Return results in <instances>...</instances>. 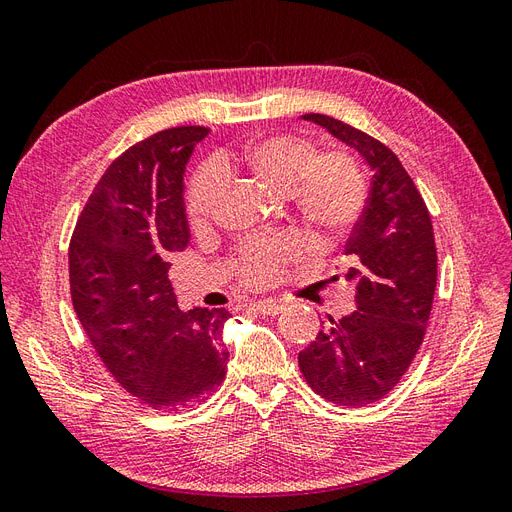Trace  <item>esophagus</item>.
Instances as JSON below:
<instances>
[{"instance_id":"1","label":"esophagus","mask_w":512,"mask_h":512,"mask_svg":"<svg viewBox=\"0 0 512 512\" xmlns=\"http://www.w3.org/2000/svg\"><path fill=\"white\" fill-rule=\"evenodd\" d=\"M252 309H256V312L262 316H277V314H282L284 305L275 303V301H258V303H252Z\"/></svg>"}]
</instances>
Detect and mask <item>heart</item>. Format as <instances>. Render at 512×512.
Listing matches in <instances>:
<instances>
[{
	"label": "heart",
	"instance_id": "1",
	"mask_svg": "<svg viewBox=\"0 0 512 512\" xmlns=\"http://www.w3.org/2000/svg\"><path fill=\"white\" fill-rule=\"evenodd\" d=\"M220 168L226 177L252 181L271 194L286 196L294 218L324 241L348 235L365 207V181L352 153L316 151L305 136H265L222 156ZM220 194L218 170L198 166L185 190V218L192 230H203L211 222ZM297 254L299 245L286 237L252 241L228 256L226 271L245 288H267Z\"/></svg>",
	"mask_w": 512,
	"mask_h": 512
}]
</instances>
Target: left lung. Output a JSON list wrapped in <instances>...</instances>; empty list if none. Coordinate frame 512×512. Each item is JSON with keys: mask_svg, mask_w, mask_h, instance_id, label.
<instances>
[{"mask_svg": "<svg viewBox=\"0 0 512 512\" xmlns=\"http://www.w3.org/2000/svg\"><path fill=\"white\" fill-rule=\"evenodd\" d=\"M303 119L342 138L374 170L365 211L346 243L356 309L342 320L329 318V327L299 352L314 393L335 406L361 408L395 389L423 344L438 280L436 239L421 192L389 147L329 115Z\"/></svg>", "mask_w": 512, "mask_h": 512, "instance_id": "left-lung-1", "label": "left lung"}]
</instances>
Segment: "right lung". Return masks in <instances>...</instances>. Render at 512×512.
I'll return each mask as SVG.
<instances>
[{
    "label": "right lung",
    "instance_id": "add662e5",
    "mask_svg": "<svg viewBox=\"0 0 512 512\" xmlns=\"http://www.w3.org/2000/svg\"><path fill=\"white\" fill-rule=\"evenodd\" d=\"M209 128L179 126L121 153L98 181L70 250L76 318L121 389L151 410L179 412L224 382L226 309L181 314L168 280L170 254L190 239L183 170Z\"/></svg>",
    "mask_w": 512,
    "mask_h": 512
}]
</instances>
